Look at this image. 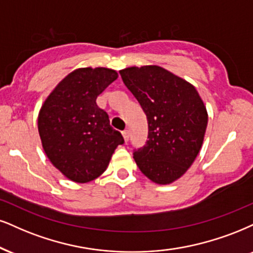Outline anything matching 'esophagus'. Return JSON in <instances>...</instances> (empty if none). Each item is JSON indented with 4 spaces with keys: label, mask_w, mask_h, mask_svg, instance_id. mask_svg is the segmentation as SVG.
Listing matches in <instances>:
<instances>
[{
    "label": "esophagus",
    "mask_w": 253,
    "mask_h": 253,
    "mask_svg": "<svg viewBox=\"0 0 253 253\" xmlns=\"http://www.w3.org/2000/svg\"><path fill=\"white\" fill-rule=\"evenodd\" d=\"M122 135H123V138H124V141L126 142H127L129 141V137H130V132L127 131V130H124L123 132H122Z\"/></svg>",
    "instance_id": "obj_1"
}]
</instances>
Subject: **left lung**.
Listing matches in <instances>:
<instances>
[{
  "mask_svg": "<svg viewBox=\"0 0 253 253\" xmlns=\"http://www.w3.org/2000/svg\"><path fill=\"white\" fill-rule=\"evenodd\" d=\"M120 74L148 120V141L133 149L137 167L152 182L172 183L201 150L207 108L195 86L157 65L126 68Z\"/></svg>",
  "mask_w": 253,
  "mask_h": 253,
  "instance_id": "8db88e82",
  "label": "left lung"
}]
</instances>
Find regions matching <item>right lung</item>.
<instances>
[{
    "mask_svg": "<svg viewBox=\"0 0 253 253\" xmlns=\"http://www.w3.org/2000/svg\"><path fill=\"white\" fill-rule=\"evenodd\" d=\"M108 68H81L64 77L39 115V132L44 152L67 178L86 183L108 168L124 139L110 126L108 114L96 98L117 80Z\"/></svg>",
    "mask_w": 253,
    "mask_h": 253,
    "instance_id": "1",
    "label": "right lung"
}]
</instances>
